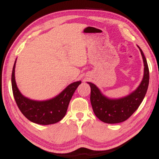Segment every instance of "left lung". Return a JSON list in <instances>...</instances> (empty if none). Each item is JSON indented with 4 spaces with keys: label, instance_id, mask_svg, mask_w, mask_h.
Returning a JSON list of instances; mask_svg holds the SVG:
<instances>
[{
    "label": "left lung",
    "instance_id": "obj_1",
    "mask_svg": "<svg viewBox=\"0 0 159 159\" xmlns=\"http://www.w3.org/2000/svg\"><path fill=\"white\" fill-rule=\"evenodd\" d=\"M143 61V79L138 87L131 93L121 98H109L104 95L94 84H90V102L95 115L106 123H119L126 120L138 108L147 93L149 86V72L147 59L143 51L138 45Z\"/></svg>",
    "mask_w": 159,
    "mask_h": 159
}]
</instances>
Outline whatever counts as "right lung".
I'll use <instances>...</instances> for the list:
<instances>
[{
  "label": "right lung",
  "mask_w": 159,
  "mask_h": 159,
  "mask_svg": "<svg viewBox=\"0 0 159 159\" xmlns=\"http://www.w3.org/2000/svg\"><path fill=\"white\" fill-rule=\"evenodd\" d=\"M16 60L12 72V89L19 110L30 121L40 125H51L61 121L66 114L69 102L81 81L73 82L50 99L38 101L25 97L16 84L15 78Z\"/></svg>",
  "instance_id": "right-lung-1"
}]
</instances>
